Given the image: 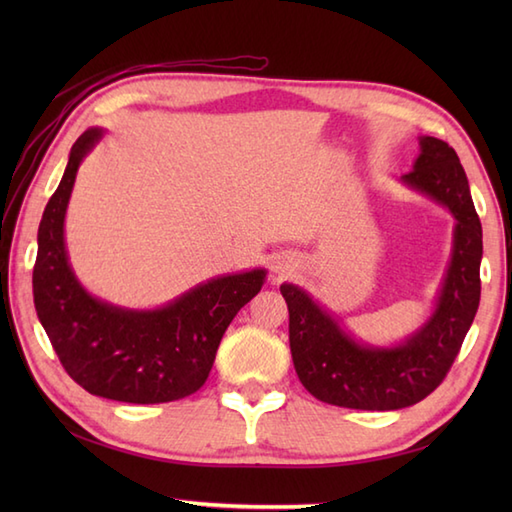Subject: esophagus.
Here are the masks:
<instances>
[{"label":"esophagus","mask_w":512,"mask_h":512,"mask_svg":"<svg viewBox=\"0 0 512 512\" xmlns=\"http://www.w3.org/2000/svg\"><path fill=\"white\" fill-rule=\"evenodd\" d=\"M286 270H288V264H279V266H277V273H279V275H284Z\"/></svg>","instance_id":"obj_1"}]
</instances>
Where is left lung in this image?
<instances>
[{
	"instance_id": "1",
	"label": "left lung",
	"mask_w": 512,
	"mask_h": 512,
	"mask_svg": "<svg viewBox=\"0 0 512 512\" xmlns=\"http://www.w3.org/2000/svg\"><path fill=\"white\" fill-rule=\"evenodd\" d=\"M420 154L400 178L407 189L447 209L453 220L451 259L436 303L420 328L389 345L347 332L308 290L281 284L290 312V352L301 385L328 405L394 411L427 398L451 369L480 306L482 224L455 149L418 138Z\"/></svg>"
}]
</instances>
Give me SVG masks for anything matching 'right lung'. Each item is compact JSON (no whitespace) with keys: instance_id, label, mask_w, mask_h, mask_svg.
Returning <instances> with one entry per match:
<instances>
[{"instance_id":"add662e5","label":"right lung","mask_w":512,"mask_h":512,"mask_svg":"<svg viewBox=\"0 0 512 512\" xmlns=\"http://www.w3.org/2000/svg\"><path fill=\"white\" fill-rule=\"evenodd\" d=\"M103 136V127L79 136L43 211L32 273L37 317L65 372L90 394L134 405L180 400L209 378L226 328L262 290L266 268L202 281L151 310L116 306L85 290L65 246V213L81 162Z\"/></svg>"}]
</instances>
